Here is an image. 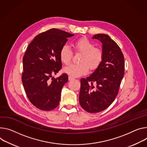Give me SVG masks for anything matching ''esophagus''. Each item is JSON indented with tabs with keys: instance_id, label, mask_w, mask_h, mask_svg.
<instances>
[{
	"instance_id": "esophagus-1",
	"label": "esophagus",
	"mask_w": 147,
	"mask_h": 147,
	"mask_svg": "<svg viewBox=\"0 0 147 147\" xmlns=\"http://www.w3.org/2000/svg\"><path fill=\"white\" fill-rule=\"evenodd\" d=\"M74 77H73L71 76H69V81H71V80H74Z\"/></svg>"
}]
</instances>
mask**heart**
I'll return each instance as SVG.
<instances>
[{
    "label": "heart",
    "mask_w": 147,
    "mask_h": 147,
    "mask_svg": "<svg viewBox=\"0 0 147 147\" xmlns=\"http://www.w3.org/2000/svg\"><path fill=\"white\" fill-rule=\"evenodd\" d=\"M76 53L82 55L78 64H73L64 69V71L73 77H77L86 74L90 70L97 69L102 61L104 53L101 49L95 47L94 44L86 37L77 39L73 43ZM73 53L66 45H63L60 50V59L65 65L70 64Z\"/></svg>",
    "instance_id": "obj_1"
}]
</instances>
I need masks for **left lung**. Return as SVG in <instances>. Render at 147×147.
Listing matches in <instances>:
<instances>
[{"mask_svg": "<svg viewBox=\"0 0 147 147\" xmlns=\"http://www.w3.org/2000/svg\"><path fill=\"white\" fill-rule=\"evenodd\" d=\"M102 43V63L91 75L80 80L79 102L91 113L105 110L115 99L124 74V57L121 49L107 34L92 37Z\"/></svg>", "mask_w": 147, "mask_h": 147, "instance_id": "8db88e82", "label": "left lung"}]
</instances>
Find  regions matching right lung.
Returning <instances> with one entry per match:
<instances>
[{
	"mask_svg": "<svg viewBox=\"0 0 147 147\" xmlns=\"http://www.w3.org/2000/svg\"><path fill=\"white\" fill-rule=\"evenodd\" d=\"M74 34L53 28L38 34L28 46L23 57L22 81L26 96L36 108L50 111L59 104L62 87L68 76H53L61 69L60 50Z\"/></svg>",
	"mask_w": 147,
	"mask_h": 147,
	"instance_id": "1",
	"label": "right lung"
}]
</instances>
